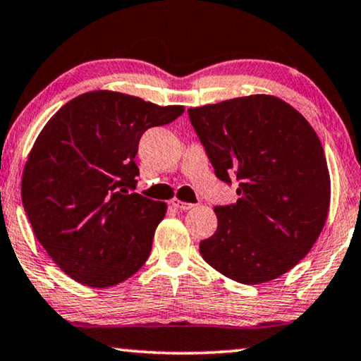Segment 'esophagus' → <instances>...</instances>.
Returning <instances> with one entry per match:
<instances>
[{"mask_svg":"<svg viewBox=\"0 0 361 361\" xmlns=\"http://www.w3.org/2000/svg\"><path fill=\"white\" fill-rule=\"evenodd\" d=\"M171 205L172 207H176V208H179V210H184V212H187V210H192L193 207V203H187V202H180L179 198H172L171 200Z\"/></svg>","mask_w":361,"mask_h":361,"instance_id":"obj_1","label":"esophagus"}]
</instances>
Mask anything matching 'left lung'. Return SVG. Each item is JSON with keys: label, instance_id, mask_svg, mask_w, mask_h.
I'll list each match as a JSON object with an SVG mask.
<instances>
[{"label": "left lung", "instance_id": "8db88e82", "mask_svg": "<svg viewBox=\"0 0 361 361\" xmlns=\"http://www.w3.org/2000/svg\"><path fill=\"white\" fill-rule=\"evenodd\" d=\"M218 179L239 195L215 207L218 228L200 243L208 265L244 285L291 270L317 241L331 205V176L321 140L288 102L234 97L189 109Z\"/></svg>", "mask_w": 361, "mask_h": 361}]
</instances>
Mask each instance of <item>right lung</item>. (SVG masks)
<instances>
[{"mask_svg":"<svg viewBox=\"0 0 361 361\" xmlns=\"http://www.w3.org/2000/svg\"><path fill=\"white\" fill-rule=\"evenodd\" d=\"M184 106H156L116 91L66 102L42 128L25 161L20 195L37 241L73 280L109 288L149 257L168 205L132 192L142 135Z\"/></svg>","mask_w":361,"mask_h":361,"instance_id":"add662e5","label":"right lung"}]
</instances>
